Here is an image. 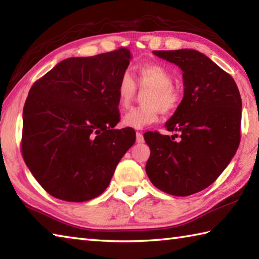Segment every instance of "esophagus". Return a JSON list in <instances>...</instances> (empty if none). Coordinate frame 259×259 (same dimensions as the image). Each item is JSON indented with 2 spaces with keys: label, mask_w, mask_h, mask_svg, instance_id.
<instances>
[{
  "label": "esophagus",
  "mask_w": 259,
  "mask_h": 259,
  "mask_svg": "<svg viewBox=\"0 0 259 259\" xmlns=\"http://www.w3.org/2000/svg\"><path fill=\"white\" fill-rule=\"evenodd\" d=\"M136 140H137V143H143L144 142V136H143L142 133L136 134Z\"/></svg>",
  "instance_id": "obj_1"
}]
</instances>
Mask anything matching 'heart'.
<instances>
[{"label":"heart","instance_id":"heart-1","mask_svg":"<svg viewBox=\"0 0 259 259\" xmlns=\"http://www.w3.org/2000/svg\"><path fill=\"white\" fill-rule=\"evenodd\" d=\"M174 74L163 65L144 63L137 67V84L139 90H148L144 104L145 106L131 109L123 117V124L128 128L143 129L155 123L161 113L171 114L182 102L181 90L174 84ZM117 102L128 108L137 95V85L129 72L122 73L116 88Z\"/></svg>","mask_w":259,"mask_h":259}]
</instances>
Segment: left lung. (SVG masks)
I'll return each mask as SVG.
<instances>
[{
  "label": "left lung",
  "mask_w": 259,
  "mask_h": 259,
  "mask_svg": "<svg viewBox=\"0 0 259 259\" xmlns=\"http://www.w3.org/2000/svg\"><path fill=\"white\" fill-rule=\"evenodd\" d=\"M183 71L184 98L165 123L175 135L148 131L146 174L162 192L187 196L216 181L238 150L242 102L236 83L201 52L153 51Z\"/></svg>",
  "instance_id": "1"
}]
</instances>
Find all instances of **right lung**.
Returning a JSON list of instances; mask_svg holds the SVG:
<instances>
[{"label":"right lung","mask_w":259,"mask_h":259,"mask_svg":"<svg viewBox=\"0 0 259 259\" xmlns=\"http://www.w3.org/2000/svg\"><path fill=\"white\" fill-rule=\"evenodd\" d=\"M131 59L126 48L60 61L30 88L21 153L37 183L57 199L83 202L106 190L136 142L120 121L116 88Z\"/></svg>","instance_id":"obj_1"}]
</instances>
